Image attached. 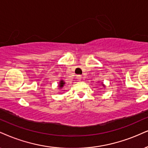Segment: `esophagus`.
Here are the masks:
<instances>
[{
  "label": "esophagus",
  "mask_w": 148,
  "mask_h": 148,
  "mask_svg": "<svg viewBox=\"0 0 148 148\" xmlns=\"http://www.w3.org/2000/svg\"><path fill=\"white\" fill-rule=\"evenodd\" d=\"M77 79H78V80H79V81H80V80H81V78H82V76L81 75H77Z\"/></svg>",
  "instance_id": "obj_1"
}]
</instances>
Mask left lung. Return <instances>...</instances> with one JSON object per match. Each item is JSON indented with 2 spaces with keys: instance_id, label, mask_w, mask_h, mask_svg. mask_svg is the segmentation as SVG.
<instances>
[{
  "instance_id": "1",
  "label": "left lung",
  "mask_w": 148,
  "mask_h": 148,
  "mask_svg": "<svg viewBox=\"0 0 148 148\" xmlns=\"http://www.w3.org/2000/svg\"><path fill=\"white\" fill-rule=\"evenodd\" d=\"M101 86H103V88H105V85L104 84H103V82H101Z\"/></svg>"
}]
</instances>
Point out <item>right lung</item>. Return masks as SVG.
<instances>
[{
  "label": "right lung",
  "mask_w": 148,
  "mask_h": 148,
  "mask_svg": "<svg viewBox=\"0 0 148 148\" xmlns=\"http://www.w3.org/2000/svg\"><path fill=\"white\" fill-rule=\"evenodd\" d=\"M65 82L64 80H60L59 84H58V87H59L60 89H61L62 88H63L64 86V84H65Z\"/></svg>",
  "instance_id": "obj_1"
}]
</instances>
